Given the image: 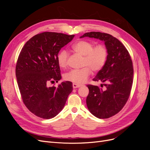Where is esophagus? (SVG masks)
I'll return each mask as SVG.
<instances>
[{"label": "esophagus", "mask_w": 150, "mask_h": 150, "mask_svg": "<svg viewBox=\"0 0 150 150\" xmlns=\"http://www.w3.org/2000/svg\"><path fill=\"white\" fill-rule=\"evenodd\" d=\"M80 86H81V84H76V83H73V84H72V87H73L74 89L79 88Z\"/></svg>", "instance_id": "obj_1"}]
</instances>
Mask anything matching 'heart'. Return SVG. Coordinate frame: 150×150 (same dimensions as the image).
I'll list each match as a JSON object with an SVG mask.
<instances>
[{
  "mask_svg": "<svg viewBox=\"0 0 150 150\" xmlns=\"http://www.w3.org/2000/svg\"><path fill=\"white\" fill-rule=\"evenodd\" d=\"M94 43L87 40H80L72 45L74 51L83 56L82 66L80 69H72L64 75L66 81L76 84L84 83L91 74L98 72L104 66L108 56V49L104 44L94 46ZM69 53L62 49L58 53L57 62L59 66L65 68L67 66Z\"/></svg>",
  "mask_w": 150,
  "mask_h": 150,
  "instance_id": "1",
  "label": "heart"
}]
</instances>
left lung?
I'll return each instance as SVG.
<instances>
[{
  "instance_id": "obj_1",
  "label": "left lung",
  "mask_w": 150,
  "mask_h": 150,
  "mask_svg": "<svg viewBox=\"0 0 150 150\" xmlns=\"http://www.w3.org/2000/svg\"><path fill=\"white\" fill-rule=\"evenodd\" d=\"M84 37L103 40L108 49L105 65L93 79L104 84L101 86L87 85L89 94L86 98L91 113L98 118L106 119L119 112L128 100L133 81V62L124 45L112 35L90 32L81 38Z\"/></svg>"
}]
</instances>
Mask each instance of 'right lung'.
Wrapping results in <instances>:
<instances>
[{"label": "right lung", "mask_w": 150, "mask_h": 150, "mask_svg": "<svg viewBox=\"0 0 150 150\" xmlns=\"http://www.w3.org/2000/svg\"><path fill=\"white\" fill-rule=\"evenodd\" d=\"M74 35L44 32L27 42L18 57L16 76L20 93L27 108L43 119H51L64 108L72 91L70 81L62 82L57 56L62 47L71 42Z\"/></svg>", "instance_id": "1"}]
</instances>
